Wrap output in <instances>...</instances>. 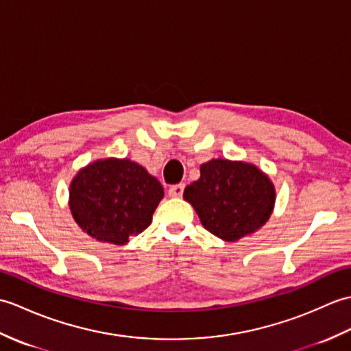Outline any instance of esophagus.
<instances>
[{"label":"esophagus","instance_id":"esophagus-1","mask_svg":"<svg viewBox=\"0 0 351 351\" xmlns=\"http://www.w3.org/2000/svg\"><path fill=\"white\" fill-rule=\"evenodd\" d=\"M183 191H184V184L183 183L174 184V186H171V188L168 189V195L171 198H180L183 195Z\"/></svg>","mask_w":351,"mask_h":351}]
</instances>
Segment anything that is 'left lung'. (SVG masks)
<instances>
[{
    "label": "left lung",
    "instance_id": "8db88e82",
    "mask_svg": "<svg viewBox=\"0 0 351 351\" xmlns=\"http://www.w3.org/2000/svg\"><path fill=\"white\" fill-rule=\"evenodd\" d=\"M199 173L198 180L184 188L183 198L212 234L237 241L269 221L276 191L269 176L254 163L212 159L202 163Z\"/></svg>",
    "mask_w": 351,
    "mask_h": 351
}]
</instances>
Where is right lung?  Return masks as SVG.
<instances>
[{"instance_id": "add662e5", "label": "right lung", "mask_w": 351, "mask_h": 351, "mask_svg": "<svg viewBox=\"0 0 351 351\" xmlns=\"http://www.w3.org/2000/svg\"><path fill=\"white\" fill-rule=\"evenodd\" d=\"M163 198L158 178L130 159H97L70 182L69 207L81 230L102 243L123 246L152 223Z\"/></svg>"}]
</instances>
